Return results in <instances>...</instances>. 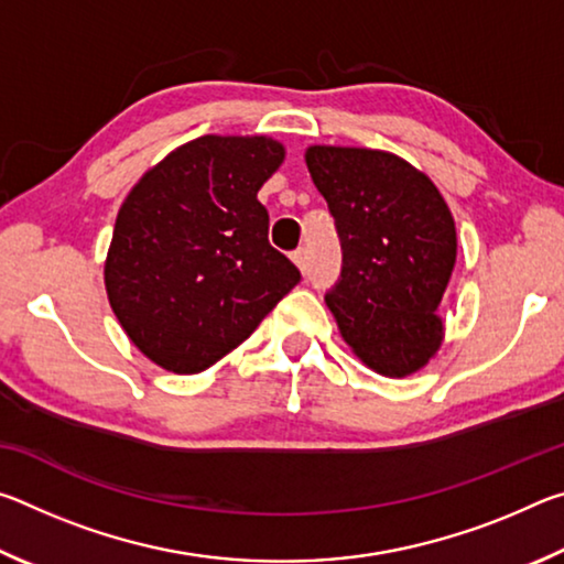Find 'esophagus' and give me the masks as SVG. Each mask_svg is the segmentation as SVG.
Returning <instances> with one entry per match:
<instances>
[{
	"instance_id": "1",
	"label": "esophagus",
	"mask_w": 564,
	"mask_h": 564,
	"mask_svg": "<svg viewBox=\"0 0 564 564\" xmlns=\"http://www.w3.org/2000/svg\"><path fill=\"white\" fill-rule=\"evenodd\" d=\"M291 261L299 265L301 271H305L308 269V251H305V248H295V251L291 253Z\"/></svg>"
}]
</instances>
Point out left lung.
Here are the masks:
<instances>
[{
	"label": "left lung",
	"mask_w": 564,
	"mask_h": 564,
	"mask_svg": "<svg viewBox=\"0 0 564 564\" xmlns=\"http://www.w3.org/2000/svg\"><path fill=\"white\" fill-rule=\"evenodd\" d=\"M305 166L336 218L343 271L326 305L370 370L405 378L445 338L437 316L457 236L441 191L405 159L358 147H308Z\"/></svg>",
	"instance_id": "8db88e82"
}]
</instances>
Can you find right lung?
I'll list each match as a JSON object with an SVG mask.
<instances>
[{
    "instance_id": "add662e5",
    "label": "right lung",
    "mask_w": 564,
    "mask_h": 564,
    "mask_svg": "<svg viewBox=\"0 0 564 564\" xmlns=\"http://www.w3.org/2000/svg\"><path fill=\"white\" fill-rule=\"evenodd\" d=\"M271 137L206 133L141 176L119 208L104 285L123 333L171 373H202L301 281L269 243L259 188L283 164Z\"/></svg>"
}]
</instances>
